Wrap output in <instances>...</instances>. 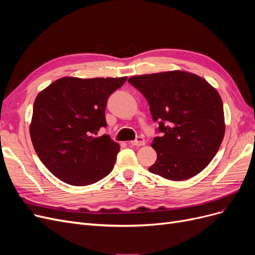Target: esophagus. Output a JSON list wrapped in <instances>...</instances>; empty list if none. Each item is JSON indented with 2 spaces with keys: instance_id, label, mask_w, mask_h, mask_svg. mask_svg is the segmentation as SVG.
<instances>
[{
  "instance_id": "34e87169",
  "label": "esophagus",
  "mask_w": 255,
  "mask_h": 255,
  "mask_svg": "<svg viewBox=\"0 0 255 255\" xmlns=\"http://www.w3.org/2000/svg\"><path fill=\"white\" fill-rule=\"evenodd\" d=\"M130 144L132 145H136V146H140V145H143L144 143H145V140H144V138L143 137H137L135 140H133V141H130L129 142Z\"/></svg>"
}]
</instances>
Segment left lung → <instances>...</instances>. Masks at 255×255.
<instances>
[{
  "instance_id": "1",
  "label": "left lung",
  "mask_w": 255,
  "mask_h": 255,
  "mask_svg": "<svg viewBox=\"0 0 255 255\" xmlns=\"http://www.w3.org/2000/svg\"><path fill=\"white\" fill-rule=\"evenodd\" d=\"M128 82L146 99L161 133L151 144L157 159L149 171L171 181L201 172L225 136L218 91L199 75L181 70L136 75Z\"/></svg>"
}]
</instances>
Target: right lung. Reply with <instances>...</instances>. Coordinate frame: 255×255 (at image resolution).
<instances>
[{
	"instance_id": "1",
	"label": "right lung",
	"mask_w": 255,
	"mask_h": 255,
	"mask_svg": "<svg viewBox=\"0 0 255 255\" xmlns=\"http://www.w3.org/2000/svg\"><path fill=\"white\" fill-rule=\"evenodd\" d=\"M125 78H61L39 92L29 134L42 164L63 182L86 186L113 170L120 146L109 135L105 107Z\"/></svg>"
}]
</instances>
